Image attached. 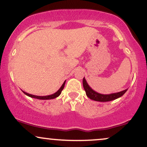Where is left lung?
Segmentation results:
<instances>
[{
	"label": "left lung",
	"instance_id": "8db88e82",
	"mask_svg": "<svg viewBox=\"0 0 147 147\" xmlns=\"http://www.w3.org/2000/svg\"><path fill=\"white\" fill-rule=\"evenodd\" d=\"M83 87H84V89L86 92V95L88 98L94 101H101V102H106V101H110L115 100L116 99L119 98L121 96H123L125 93V92L127 90V89H125L123 91L118 92V93H111V94H101L97 93L92 89L90 87L89 85L88 84L87 82L85 80L84 77L83 78Z\"/></svg>",
	"mask_w": 147,
	"mask_h": 147
}]
</instances>
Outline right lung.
I'll list each match as a JSON object with an SVG mask.
<instances>
[{
	"label": "right lung",
	"mask_w": 147,
	"mask_h": 147,
	"mask_svg": "<svg viewBox=\"0 0 147 147\" xmlns=\"http://www.w3.org/2000/svg\"><path fill=\"white\" fill-rule=\"evenodd\" d=\"M65 82H66V80H65V82H63V84L62 86H61V88H60L55 93L52 94V95H50L37 96V95H31V94L27 93H26V92L23 91V90H22V91H23V93L25 94V95H26L27 96H28V97H32V98H35V99H43V100H46V99H54V98H56V97H59V96L61 95V92H62L63 89V88H64V86H65Z\"/></svg>",
	"instance_id": "obj_1"
}]
</instances>
